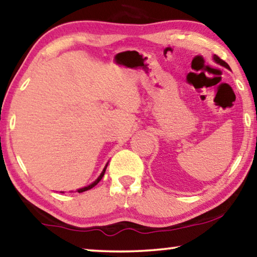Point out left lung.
I'll use <instances>...</instances> for the list:
<instances>
[{
	"label": "left lung",
	"mask_w": 257,
	"mask_h": 257,
	"mask_svg": "<svg viewBox=\"0 0 257 257\" xmlns=\"http://www.w3.org/2000/svg\"><path fill=\"white\" fill-rule=\"evenodd\" d=\"M213 61L216 63H218V64H220V66H223V67H225V68H227V69H229V66L228 64L225 62V61H223L221 59H219V57H218L217 55H213Z\"/></svg>",
	"instance_id": "1"
}]
</instances>
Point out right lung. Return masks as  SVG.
<instances>
[{"mask_svg":"<svg viewBox=\"0 0 257 257\" xmlns=\"http://www.w3.org/2000/svg\"><path fill=\"white\" fill-rule=\"evenodd\" d=\"M107 165H108V163L106 164V166H105V168L104 170H102V172L100 173V175H99L98 177V179L95 180V181H93L91 183V185H89V186H86V187H84V188H79V189H77V191L78 193H83V191H86V190H89V189H91V188H93L94 186H97L98 185V182L100 181V180L102 179V177H104V174H105V172H106V168H107Z\"/></svg>","mask_w":257,"mask_h":257,"instance_id":"obj_1","label":"right lung"}]
</instances>
